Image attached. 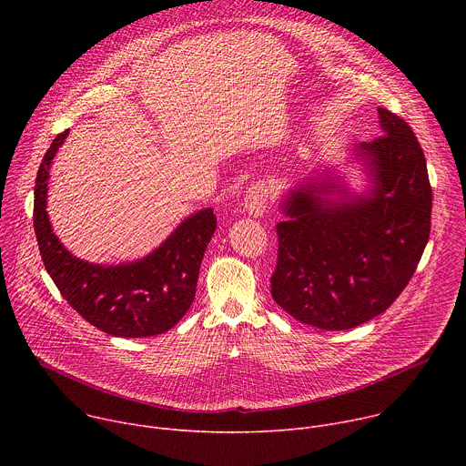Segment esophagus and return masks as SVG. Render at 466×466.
<instances>
[{"label":"esophagus","instance_id":"1","mask_svg":"<svg viewBox=\"0 0 466 466\" xmlns=\"http://www.w3.org/2000/svg\"><path fill=\"white\" fill-rule=\"evenodd\" d=\"M243 205H245V210L250 216H254V218L263 216L265 208H268V205H269V187H268V184H265L263 180L252 182L248 186L247 193H245Z\"/></svg>","mask_w":466,"mask_h":466}]
</instances>
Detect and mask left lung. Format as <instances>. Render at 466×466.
I'll return each mask as SVG.
<instances>
[{
    "label": "left lung",
    "mask_w": 466,
    "mask_h": 466,
    "mask_svg": "<svg viewBox=\"0 0 466 466\" xmlns=\"http://www.w3.org/2000/svg\"><path fill=\"white\" fill-rule=\"evenodd\" d=\"M383 135L360 146L370 197L322 198L331 186L291 191L279 223L271 295L291 317L322 329L356 328L410 284L431 228V186L411 127L378 108Z\"/></svg>",
    "instance_id": "left-lung-1"
}]
</instances>
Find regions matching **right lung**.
Returning <instances> with one entry per match:
<instances>
[{
    "label": "right lung",
    "instance_id": "1",
    "mask_svg": "<svg viewBox=\"0 0 466 466\" xmlns=\"http://www.w3.org/2000/svg\"><path fill=\"white\" fill-rule=\"evenodd\" d=\"M68 130L55 137L36 173L33 221L42 261L60 295L92 326L116 338H151L173 328L195 299L201 261L216 232L214 210L187 218L153 254L135 263H88L62 247L47 212L49 166Z\"/></svg>",
    "mask_w": 466,
    "mask_h": 466
}]
</instances>
